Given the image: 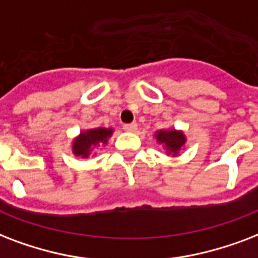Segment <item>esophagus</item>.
Listing matches in <instances>:
<instances>
[{
	"label": "esophagus",
	"instance_id": "esophagus-1",
	"mask_svg": "<svg viewBox=\"0 0 258 258\" xmlns=\"http://www.w3.org/2000/svg\"><path fill=\"white\" fill-rule=\"evenodd\" d=\"M122 129H123V131H126V132H136V131H137V123H136V122L123 123Z\"/></svg>",
	"mask_w": 258,
	"mask_h": 258
}]
</instances>
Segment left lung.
Returning a JSON list of instances; mask_svg holds the SVG:
<instances>
[{
  "label": "left lung",
  "mask_w": 258,
  "mask_h": 258,
  "mask_svg": "<svg viewBox=\"0 0 258 258\" xmlns=\"http://www.w3.org/2000/svg\"><path fill=\"white\" fill-rule=\"evenodd\" d=\"M156 139L160 144H163L168 153L176 156L181 147L185 144V136L183 132H177L175 129L171 131H160L156 133Z\"/></svg>",
  "instance_id": "left-lung-1"
}]
</instances>
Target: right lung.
<instances>
[{"mask_svg": "<svg viewBox=\"0 0 258 258\" xmlns=\"http://www.w3.org/2000/svg\"><path fill=\"white\" fill-rule=\"evenodd\" d=\"M111 133H113V129H105V127H98V129H90V131L82 132L79 137H77L73 144L74 155L89 157L93 148L106 144L107 139L110 137Z\"/></svg>", "mask_w": 258, "mask_h": 258, "instance_id": "1", "label": "right lung"}]
</instances>
